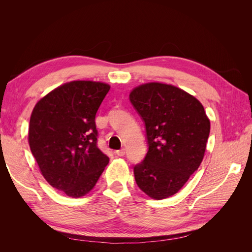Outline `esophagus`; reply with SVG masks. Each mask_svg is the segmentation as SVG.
I'll use <instances>...</instances> for the list:
<instances>
[{
	"instance_id": "obj_1",
	"label": "esophagus",
	"mask_w": 252,
	"mask_h": 252,
	"mask_svg": "<svg viewBox=\"0 0 252 252\" xmlns=\"http://www.w3.org/2000/svg\"><path fill=\"white\" fill-rule=\"evenodd\" d=\"M116 154H117L119 157H124V156H125V149L122 148V149H120V150H117Z\"/></svg>"
}]
</instances>
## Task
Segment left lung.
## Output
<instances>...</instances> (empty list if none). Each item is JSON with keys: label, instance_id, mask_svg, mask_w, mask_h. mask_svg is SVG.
<instances>
[{"label": "left lung", "instance_id": "obj_1", "mask_svg": "<svg viewBox=\"0 0 252 252\" xmlns=\"http://www.w3.org/2000/svg\"><path fill=\"white\" fill-rule=\"evenodd\" d=\"M145 124L148 151L134 165L136 184L152 199L177 193L201 165L210 122L194 96L172 85L148 83L129 94Z\"/></svg>", "mask_w": 252, "mask_h": 252}]
</instances>
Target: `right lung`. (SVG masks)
Instances as JSON below:
<instances>
[{
	"instance_id": "obj_1",
	"label": "right lung",
	"mask_w": 252,
	"mask_h": 252,
	"mask_svg": "<svg viewBox=\"0 0 252 252\" xmlns=\"http://www.w3.org/2000/svg\"><path fill=\"white\" fill-rule=\"evenodd\" d=\"M110 86L73 81L36 103L30 117L28 141L49 184L71 197L94 187L109 158L97 147L95 114Z\"/></svg>"
}]
</instances>
